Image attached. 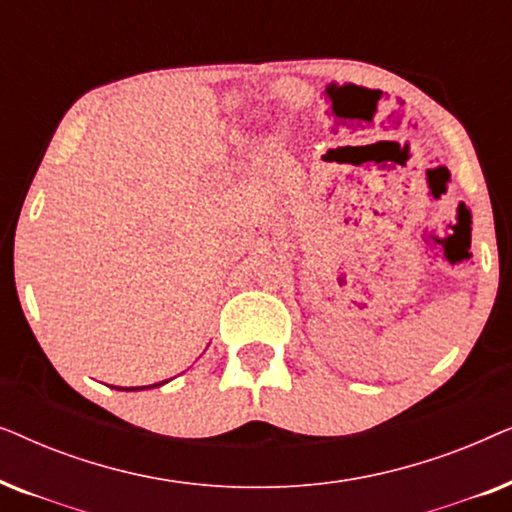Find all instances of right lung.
Instances as JSON below:
<instances>
[{"label": "right lung", "mask_w": 512, "mask_h": 512, "mask_svg": "<svg viewBox=\"0 0 512 512\" xmlns=\"http://www.w3.org/2000/svg\"><path fill=\"white\" fill-rule=\"evenodd\" d=\"M165 382H170V380H165ZM165 382H158V384H149V387H118V389H123V391H142V389H153V387H163Z\"/></svg>", "instance_id": "right-lung-1"}]
</instances>
